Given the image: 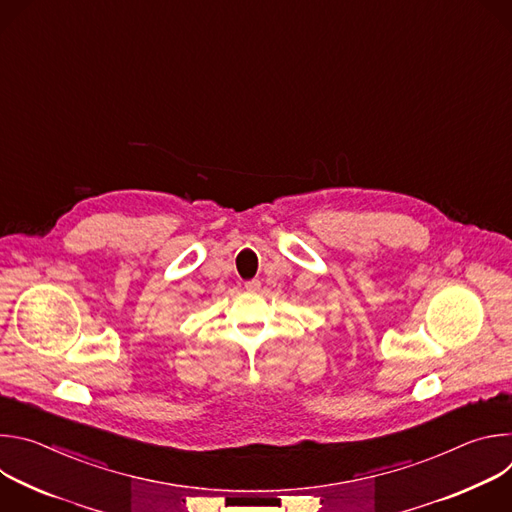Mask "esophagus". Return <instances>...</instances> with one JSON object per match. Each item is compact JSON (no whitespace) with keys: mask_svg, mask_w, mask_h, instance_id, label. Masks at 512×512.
I'll return each mask as SVG.
<instances>
[{"mask_svg":"<svg viewBox=\"0 0 512 512\" xmlns=\"http://www.w3.org/2000/svg\"><path fill=\"white\" fill-rule=\"evenodd\" d=\"M245 287H247V289H259V287H261V281H259V279H249V281L245 283Z\"/></svg>","mask_w":512,"mask_h":512,"instance_id":"esophagus-1","label":"esophagus"}]
</instances>
